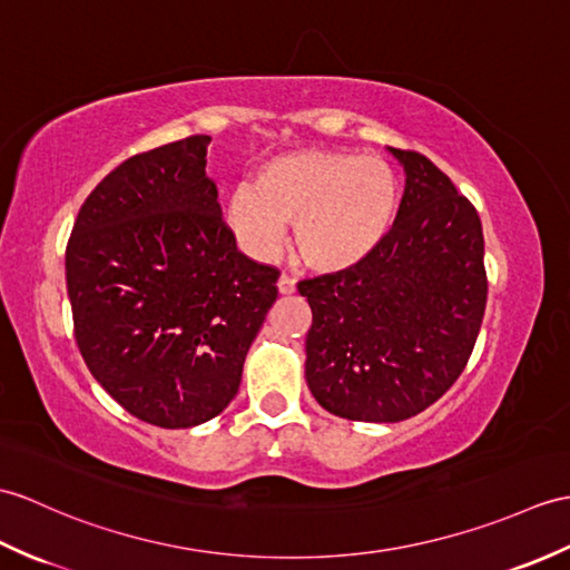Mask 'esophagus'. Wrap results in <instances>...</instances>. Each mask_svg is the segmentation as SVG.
<instances>
[{"label": "esophagus", "mask_w": 570, "mask_h": 570, "mask_svg": "<svg viewBox=\"0 0 570 570\" xmlns=\"http://www.w3.org/2000/svg\"><path fill=\"white\" fill-rule=\"evenodd\" d=\"M276 286H279V294H284V296L294 294V291H296V282L291 279L288 274H282V276H279V282H276Z\"/></svg>", "instance_id": "1"}]
</instances>
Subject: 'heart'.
<instances>
[{"mask_svg": "<svg viewBox=\"0 0 570 570\" xmlns=\"http://www.w3.org/2000/svg\"><path fill=\"white\" fill-rule=\"evenodd\" d=\"M401 206L391 165L335 150L274 157L255 187L235 189L225 206L233 235L253 257H272L286 225H296V253L315 272H342L386 240Z\"/></svg>", "mask_w": 570, "mask_h": 570, "instance_id": "obj_1", "label": "heart"}]
</instances>
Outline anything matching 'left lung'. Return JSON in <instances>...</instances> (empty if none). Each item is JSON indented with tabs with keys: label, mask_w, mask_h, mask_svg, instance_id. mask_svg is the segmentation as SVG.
<instances>
[{
	"label": "left lung",
	"mask_w": 570,
	"mask_h": 570,
	"mask_svg": "<svg viewBox=\"0 0 570 570\" xmlns=\"http://www.w3.org/2000/svg\"><path fill=\"white\" fill-rule=\"evenodd\" d=\"M399 216L354 267L298 282L313 323L306 381L327 413L401 422L454 386L483 323L488 276L479 210L415 150Z\"/></svg>",
	"instance_id": "8db88e82"
}]
</instances>
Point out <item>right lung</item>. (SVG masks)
Returning a JSON list of instances; mask_svg holds the SVG:
<instances>
[{"mask_svg":"<svg viewBox=\"0 0 570 570\" xmlns=\"http://www.w3.org/2000/svg\"><path fill=\"white\" fill-rule=\"evenodd\" d=\"M208 136L128 157L87 196L65 249L75 340L111 399L194 428L237 395L279 269L243 255L206 175Z\"/></svg>","mask_w":570,"mask_h":570,"instance_id":"obj_1","label":"right lung"}]
</instances>
